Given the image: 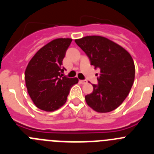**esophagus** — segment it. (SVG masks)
<instances>
[{
	"label": "esophagus",
	"mask_w": 154,
	"mask_h": 154,
	"mask_svg": "<svg viewBox=\"0 0 154 154\" xmlns=\"http://www.w3.org/2000/svg\"><path fill=\"white\" fill-rule=\"evenodd\" d=\"M79 82H80V83H82V84H85L87 82V80H85V79L79 80Z\"/></svg>",
	"instance_id": "obj_1"
}]
</instances>
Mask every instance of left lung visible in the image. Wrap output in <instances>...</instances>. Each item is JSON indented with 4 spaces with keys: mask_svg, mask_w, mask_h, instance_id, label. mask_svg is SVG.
Here are the masks:
<instances>
[{
    "mask_svg": "<svg viewBox=\"0 0 154 154\" xmlns=\"http://www.w3.org/2000/svg\"><path fill=\"white\" fill-rule=\"evenodd\" d=\"M89 57L91 65L100 69L98 84L85 96L89 106L98 112L116 109L130 92L135 77V65L130 53L102 36H86L75 40Z\"/></svg>",
    "mask_w": 154,
    "mask_h": 154,
    "instance_id": "left-lung-1",
    "label": "left lung"
}]
</instances>
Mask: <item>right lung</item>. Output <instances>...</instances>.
Masks as SVG:
<instances>
[{
    "label": "right lung",
    "instance_id": "1",
    "mask_svg": "<svg viewBox=\"0 0 154 154\" xmlns=\"http://www.w3.org/2000/svg\"><path fill=\"white\" fill-rule=\"evenodd\" d=\"M72 39L57 38L42 47L31 58L24 73L30 97L38 109L52 112L62 106L77 78L62 73V61Z\"/></svg>",
    "mask_w": 154,
    "mask_h": 154
}]
</instances>
